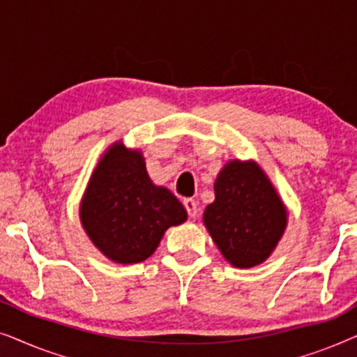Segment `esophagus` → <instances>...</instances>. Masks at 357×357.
I'll list each match as a JSON object with an SVG mask.
<instances>
[{
  "label": "esophagus",
  "mask_w": 357,
  "mask_h": 357,
  "mask_svg": "<svg viewBox=\"0 0 357 357\" xmlns=\"http://www.w3.org/2000/svg\"><path fill=\"white\" fill-rule=\"evenodd\" d=\"M183 206H185V209H187L190 218L195 219L198 216V203L195 202V199H192V198L183 199Z\"/></svg>",
  "instance_id": "34e87169"
}]
</instances>
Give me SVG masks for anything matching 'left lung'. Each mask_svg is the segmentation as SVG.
I'll return each instance as SVG.
<instances>
[{
    "instance_id": "8db88e82",
    "label": "left lung",
    "mask_w": 357,
    "mask_h": 357,
    "mask_svg": "<svg viewBox=\"0 0 357 357\" xmlns=\"http://www.w3.org/2000/svg\"><path fill=\"white\" fill-rule=\"evenodd\" d=\"M214 202L203 221L222 257L236 268L260 265L284 234L287 211L253 160H231L214 182Z\"/></svg>"
}]
</instances>
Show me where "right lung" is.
Wrapping results in <instances>:
<instances>
[{
	"label": "right lung",
	"instance_id": "right-lung-1",
	"mask_svg": "<svg viewBox=\"0 0 357 357\" xmlns=\"http://www.w3.org/2000/svg\"><path fill=\"white\" fill-rule=\"evenodd\" d=\"M92 243L112 261L130 265L149 258L170 226L187 221L183 204L155 187L139 151L112 144L91 175L79 206Z\"/></svg>",
	"mask_w": 357,
	"mask_h": 357
}]
</instances>
